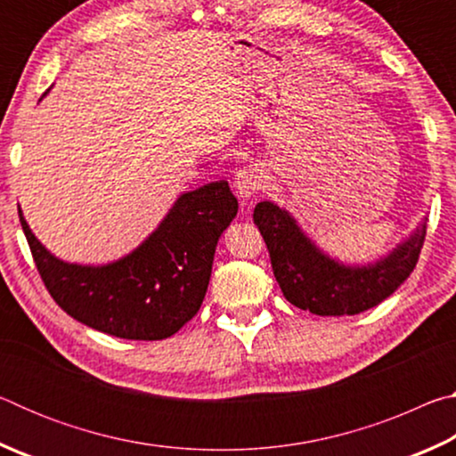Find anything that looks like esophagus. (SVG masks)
<instances>
[{
  "instance_id": "1",
  "label": "esophagus",
  "mask_w": 456,
  "mask_h": 456,
  "mask_svg": "<svg viewBox=\"0 0 456 456\" xmlns=\"http://www.w3.org/2000/svg\"><path fill=\"white\" fill-rule=\"evenodd\" d=\"M261 183H264V179H261L259 168H256V167L241 168V171H239L235 176L237 197H241V199L256 197L261 189Z\"/></svg>"
}]
</instances>
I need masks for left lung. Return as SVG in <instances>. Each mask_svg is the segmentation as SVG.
Listing matches in <instances>:
<instances>
[{
  "label": "left lung",
  "instance_id": "8db88e82",
  "mask_svg": "<svg viewBox=\"0 0 456 456\" xmlns=\"http://www.w3.org/2000/svg\"><path fill=\"white\" fill-rule=\"evenodd\" d=\"M253 221L264 235L285 299L315 315H356L384 302L412 273L427 235L422 221L386 257L368 265H344L326 256L288 211L269 200L256 205Z\"/></svg>",
  "mask_w": 456,
  "mask_h": 456
}]
</instances>
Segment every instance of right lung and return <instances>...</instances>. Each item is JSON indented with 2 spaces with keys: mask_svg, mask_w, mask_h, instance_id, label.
Wrapping results in <instances>:
<instances>
[{
  "mask_svg": "<svg viewBox=\"0 0 456 456\" xmlns=\"http://www.w3.org/2000/svg\"><path fill=\"white\" fill-rule=\"evenodd\" d=\"M18 213L37 272L61 310L117 338L165 339L203 304L215 247L235 219L237 199L227 181L183 192L133 253L106 265L66 264L52 256Z\"/></svg>",
  "mask_w": 456,
  "mask_h": 456,
  "instance_id": "obj_1",
  "label": "right lung"
}]
</instances>
